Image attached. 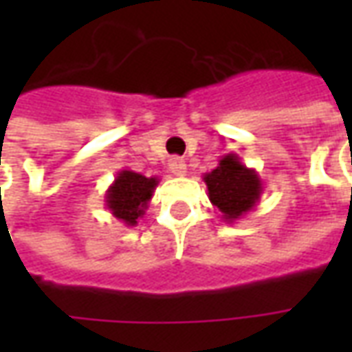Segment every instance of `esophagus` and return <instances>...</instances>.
I'll list each match as a JSON object with an SVG mask.
<instances>
[{
  "label": "esophagus",
  "instance_id": "esophagus-1",
  "mask_svg": "<svg viewBox=\"0 0 352 352\" xmlns=\"http://www.w3.org/2000/svg\"><path fill=\"white\" fill-rule=\"evenodd\" d=\"M169 171L175 177H184L186 175V164L181 158H171L169 160Z\"/></svg>",
  "mask_w": 352,
  "mask_h": 352
}]
</instances>
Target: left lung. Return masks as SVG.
Wrapping results in <instances>:
<instances>
[{"mask_svg":"<svg viewBox=\"0 0 352 352\" xmlns=\"http://www.w3.org/2000/svg\"><path fill=\"white\" fill-rule=\"evenodd\" d=\"M209 199L222 213V221L232 222L243 219L260 201L264 192L262 181L254 169L241 164L234 153L222 156L219 166L204 175Z\"/></svg>","mask_w":352,"mask_h":352,"instance_id":"left-lung-1","label":"left lung"}]
</instances>
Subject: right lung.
Returning a JSON list of instances; mask_svg holds the SVG:
<instances>
[{
    "mask_svg": "<svg viewBox=\"0 0 352 352\" xmlns=\"http://www.w3.org/2000/svg\"><path fill=\"white\" fill-rule=\"evenodd\" d=\"M158 183V177H145L131 169H122L116 173L115 181L105 192V206L122 224L135 226L145 214Z\"/></svg>",
    "mask_w": 352,
    "mask_h": 352,
    "instance_id": "right-lung-1",
    "label": "right lung"
}]
</instances>
